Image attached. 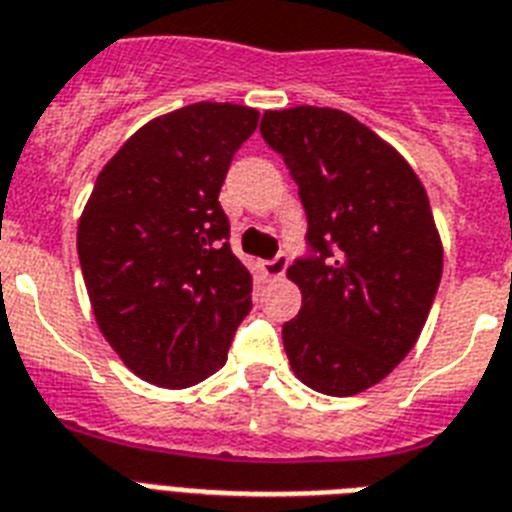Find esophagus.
I'll list each match as a JSON object with an SVG mask.
<instances>
[{
    "instance_id": "obj_1",
    "label": "esophagus",
    "mask_w": 512,
    "mask_h": 512,
    "mask_svg": "<svg viewBox=\"0 0 512 512\" xmlns=\"http://www.w3.org/2000/svg\"><path fill=\"white\" fill-rule=\"evenodd\" d=\"M286 265H289V260H286L284 255H278L276 260H265V263H260V273H263L268 281H278V278L286 273Z\"/></svg>"
}]
</instances>
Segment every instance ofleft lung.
<instances>
[{
	"mask_svg": "<svg viewBox=\"0 0 512 512\" xmlns=\"http://www.w3.org/2000/svg\"><path fill=\"white\" fill-rule=\"evenodd\" d=\"M260 131L297 181L318 252L286 268L302 292L286 357L305 386L352 397L384 381L426 326L444 265L429 197L410 162L342 110H265Z\"/></svg>",
	"mask_w": 512,
	"mask_h": 512,
	"instance_id": "1",
	"label": "left lung"
}]
</instances>
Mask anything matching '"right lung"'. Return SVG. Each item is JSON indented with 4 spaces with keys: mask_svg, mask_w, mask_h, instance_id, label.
Masks as SVG:
<instances>
[{
    "mask_svg": "<svg viewBox=\"0 0 512 512\" xmlns=\"http://www.w3.org/2000/svg\"><path fill=\"white\" fill-rule=\"evenodd\" d=\"M257 118L231 102L186 105L144 123L99 170L78 260L99 331L141 381L210 378L252 310L218 194Z\"/></svg>",
    "mask_w": 512,
    "mask_h": 512,
    "instance_id": "right-lung-1",
    "label": "right lung"
}]
</instances>
